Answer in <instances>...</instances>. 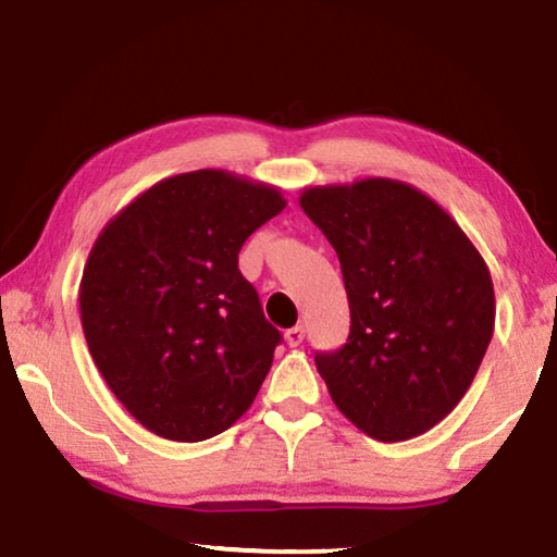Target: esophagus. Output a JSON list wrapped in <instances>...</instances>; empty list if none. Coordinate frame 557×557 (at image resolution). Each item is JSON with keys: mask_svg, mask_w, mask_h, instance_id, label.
Here are the masks:
<instances>
[{"mask_svg": "<svg viewBox=\"0 0 557 557\" xmlns=\"http://www.w3.org/2000/svg\"><path fill=\"white\" fill-rule=\"evenodd\" d=\"M304 336H306L304 326H294V329H288V331H286V344H288L290 348L301 346V344H304Z\"/></svg>", "mask_w": 557, "mask_h": 557, "instance_id": "1", "label": "esophagus"}]
</instances>
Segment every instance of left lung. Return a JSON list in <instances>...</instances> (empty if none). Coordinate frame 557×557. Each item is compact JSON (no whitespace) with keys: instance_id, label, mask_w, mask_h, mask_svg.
<instances>
[{"instance_id":"8db88e82","label":"left lung","mask_w":557,"mask_h":557,"mask_svg":"<svg viewBox=\"0 0 557 557\" xmlns=\"http://www.w3.org/2000/svg\"><path fill=\"white\" fill-rule=\"evenodd\" d=\"M298 203L348 294L346 344L315 354L333 404L375 441L425 433L466 396L493 338L483 256L431 196L393 178L313 186Z\"/></svg>"}]
</instances>
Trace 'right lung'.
<instances>
[{
  "mask_svg": "<svg viewBox=\"0 0 557 557\" xmlns=\"http://www.w3.org/2000/svg\"><path fill=\"white\" fill-rule=\"evenodd\" d=\"M284 207L273 186L199 169L136 196L94 242L84 336L111 393L151 433L207 441L253 404L281 333L238 251Z\"/></svg>",
  "mask_w": 557,
  "mask_h": 557,
  "instance_id": "1",
  "label": "right lung"
}]
</instances>
